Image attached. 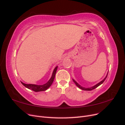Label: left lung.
<instances>
[{
  "label": "left lung",
  "mask_w": 125,
  "mask_h": 125,
  "mask_svg": "<svg viewBox=\"0 0 125 125\" xmlns=\"http://www.w3.org/2000/svg\"><path fill=\"white\" fill-rule=\"evenodd\" d=\"M107 75H106V76L105 77V78H104L103 80H102L101 82H100L99 83H98V84H95V86H93V87H90V88H84V87H82L80 85V84H79L77 82H76L75 80H74V79H73V82L75 83L76 84V86H77L78 88H79L80 89H81L82 90H87V91H91V90H94V89L95 88H97L98 86H99L100 84H101L104 81H105V80L106 79V77H107Z\"/></svg>",
  "instance_id": "1"
}]
</instances>
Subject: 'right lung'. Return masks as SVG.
<instances>
[{
  "instance_id": "1",
  "label": "right lung",
  "mask_w": 125,
  "mask_h": 125,
  "mask_svg": "<svg viewBox=\"0 0 125 125\" xmlns=\"http://www.w3.org/2000/svg\"><path fill=\"white\" fill-rule=\"evenodd\" d=\"M58 68V66L55 67L54 70L52 73V77L50 79V80L48 81L47 83L42 84V85H36V84H25L21 82L23 86H24L25 87H26L28 89H31L35 92H39V91H43L46 90L48 88H49L50 86L51 85L52 83H53L55 75L56 74V72H57Z\"/></svg>"
}]
</instances>
